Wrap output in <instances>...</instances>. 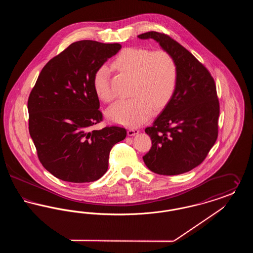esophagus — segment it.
<instances>
[{"label": "esophagus", "instance_id": "1", "mask_svg": "<svg viewBox=\"0 0 253 253\" xmlns=\"http://www.w3.org/2000/svg\"><path fill=\"white\" fill-rule=\"evenodd\" d=\"M138 132H139V131L137 129H134V128H129L128 131H127V133H128L129 136H133V135L137 134Z\"/></svg>", "mask_w": 253, "mask_h": 253}]
</instances>
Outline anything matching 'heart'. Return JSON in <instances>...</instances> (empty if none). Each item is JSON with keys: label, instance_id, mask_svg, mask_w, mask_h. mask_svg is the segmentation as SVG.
<instances>
[{"label": "heart", "instance_id": "1", "mask_svg": "<svg viewBox=\"0 0 253 253\" xmlns=\"http://www.w3.org/2000/svg\"><path fill=\"white\" fill-rule=\"evenodd\" d=\"M112 67L132 78L129 99L119 100L107 111L116 123L138 126L147 121L153 109L164 107L173 95L178 82V68L172 56L164 50L127 47L114 59ZM93 86L96 96L109 102L114 98L106 65L97 68Z\"/></svg>", "mask_w": 253, "mask_h": 253}]
</instances>
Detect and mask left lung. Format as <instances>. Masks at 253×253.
I'll return each instance as SVG.
<instances>
[{
  "mask_svg": "<svg viewBox=\"0 0 253 253\" xmlns=\"http://www.w3.org/2000/svg\"><path fill=\"white\" fill-rule=\"evenodd\" d=\"M153 39L169 53L178 68L176 89L145 132L152 148L145 165L157 174L176 175L203 162L218 135L219 101L214 80L191 52L170 37L155 31L138 35Z\"/></svg>",
  "mask_w": 253,
  "mask_h": 253,
  "instance_id": "8db88e82",
  "label": "left lung"
}]
</instances>
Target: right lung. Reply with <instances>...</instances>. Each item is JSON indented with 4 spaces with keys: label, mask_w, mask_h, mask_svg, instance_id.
Wrapping results in <instances>:
<instances>
[{
    "label": "right lung",
    "mask_w": 253,
    "mask_h": 253,
    "mask_svg": "<svg viewBox=\"0 0 253 253\" xmlns=\"http://www.w3.org/2000/svg\"><path fill=\"white\" fill-rule=\"evenodd\" d=\"M121 49L120 43L76 42L39 75L27 102L29 133L41 163L59 179H99L111 149L126 137V130L117 126L90 131L102 121L94 75Z\"/></svg>",
    "instance_id": "obj_1"
}]
</instances>
